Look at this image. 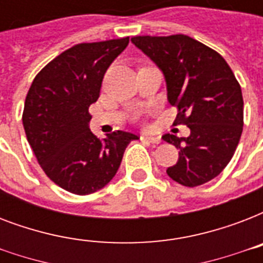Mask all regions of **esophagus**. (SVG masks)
<instances>
[{
    "mask_svg": "<svg viewBox=\"0 0 263 263\" xmlns=\"http://www.w3.org/2000/svg\"><path fill=\"white\" fill-rule=\"evenodd\" d=\"M140 139L144 140V142H148V143H160L161 138L160 136H148V135H142Z\"/></svg>",
    "mask_w": 263,
    "mask_h": 263,
    "instance_id": "esophagus-1",
    "label": "esophagus"
}]
</instances>
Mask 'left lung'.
<instances>
[{
    "label": "left lung",
    "mask_w": 263,
    "mask_h": 263,
    "mask_svg": "<svg viewBox=\"0 0 263 263\" xmlns=\"http://www.w3.org/2000/svg\"><path fill=\"white\" fill-rule=\"evenodd\" d=\"M131 42L164 73L168 101L177 106L175 124L191 134L162 139L179 148V160L166 173L176 183L196 187L222 172L243 131V95L222 57L187 35L134 36Z\"/></svg>",
    "instance_id": "1"
}]
</instances>
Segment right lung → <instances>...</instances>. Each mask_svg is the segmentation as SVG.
Here are the masks:
<instances>
[{
  "label": "right lung",
  "instance_id": "1",
  "mask_svg": "<svg viewBox=\"0 0 263 263\" xmlns=\"http://www.w3.org/2000/svg\"><path fill=\"white\" fill-rule=\"evenodd\" d=\"M129 38L79 43L35 76L26 97L23 125L47 177L76 195L103 188L117 173L131 132L99 139L91 132L88 107L99 97L105 72Z\"/></svg>",
  "mask_w": 263,
  "mask_h": 263
}]
</instances>
